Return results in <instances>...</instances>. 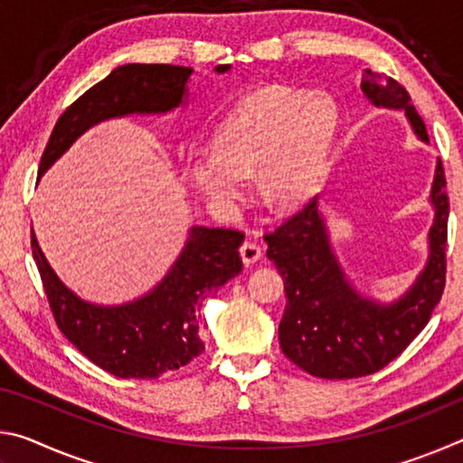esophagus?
I'll list each match as a JSON object with an SVG mask.
<instances>
[{
    "label": "esophagus",
    "instance_id": "obj_1",
    "mask_svg": "<svg viewBox=\"0 0 463 463\" xmlns=\"http://www.w3.org/2000/svg\"><path fill=\"white\" fill-rule=\"evenodd\" d=\"M263 255V247L260 245V242L255 241H245L241 245V257H242V263L245 265H253L261 260Z\"/></svg>",
    "mask_w": 463,
    "mask_h": 463
}]
</instances>
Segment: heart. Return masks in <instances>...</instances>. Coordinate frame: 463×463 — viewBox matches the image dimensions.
<instances>
[{"instance_id":"1","label":"heart","mask_w":463,"mask_h":463,"mask_svg":"<svg viewBox=\"0 0 463 463\" xmlns=\"http://www.w3.org/2000/svg\"><path fill=\"white\" fill-rule=\"evenodd\" d=\"M336 127L339 109L326 93L261 90L234 109L214 146L192 153L190 179L214 206L237 208L260 169L265 200L298 203L318 187Z\"/></svg>"}]
</instances>
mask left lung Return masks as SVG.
Returning a JSON list of instances; mask_svg holds the SVG:
<instances>
[{
  "label": "left lung",
  "mask_w": 463,
  "mask_h": 463,
  "mask_svg": "<svg viewBox=\"0 0 463 463\" xmlns=\"http://www.w3.org/2000/svg\"><path fill=\"white\" fill-rule=\"evenodd\" d=\"M362 91L373 106L404 109L412 130L429 143L425 122L396 80L382 81L367 69ZM445 184L443 163L437 161L429 261L409 292L392 304L364 298L345 278L318 213V195L265 234L268 257L284 278L288 302L279 323V345L289 362L317 378L349 380L382 370L409 347L427 326L445 288L449 218Z\"/></svg>",
  "instance_id": "left-lung-1"
}]
</instances>
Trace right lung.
Wrapping results in <instances>:
<instances>
[{
	"label": "right lung",
	"instance_id": "obj_1",
	"mask_svg": "<svg viewBox=\"0 0 463 463\" xmlns=\"http://www.w3.org/2000/svg\"><path fill=\"white\" fill-rule=\"evenodd\" d=\"M231 65H218L226 73ZM192 67L128 62L77 98L54 124L38 177L93 124L128 114H165L187 96ZM245 234L192 226L182 255L159 286L122 307L83 302L57 278L33 231V255L61 333L101 370L122 380H156L203 351L202 308L208 296L239 276Z\"/></svg>",
	"mask_w": 463,
	"mask_h": 463
}]
</instances>
